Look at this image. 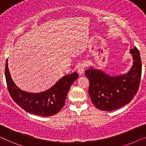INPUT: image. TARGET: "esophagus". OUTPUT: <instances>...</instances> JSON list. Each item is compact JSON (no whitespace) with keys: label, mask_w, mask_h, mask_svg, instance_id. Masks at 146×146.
<instances>
[{"label":"esophagus","mask_w":146,"mask_h":146,"mask_svg":"<svg viewBox=\"0 0 146 146\" xmlns=\"http://www.w3.org/2000/svg\"><path fill=\"white\" fill-rule=\"evenodd\" d=\"M86 65L84 63H82L80 64H79L78 68V73L79 74V75H82L84 73Z\"/></svg>","instance_id":"esophagus-1"}]
</instances>
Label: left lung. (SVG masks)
Wrapping results in <instances>:
<instances>
[{
	"label": "left lung",
	"instance_id": "left-lung-1",
	"mask_svg": "<svg viewBox=\"0 0 146 146\" xmlns=\"http://www.w3.org/2000/svg\"><path fill=\"white\" fill-rule=\"evenodd\" d=\"M133 64L127 73L110 75L90 66L85 71L89 80L88 93L92 102L103 111H112L129 103L136 94L141 76V61L137 48L129 50Z\"/></svg>",
	"mask_w": 146,
	"mask_h": 146
}]
</instances>
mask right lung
<instances>
[{
  "label": "right lung",
  "mask_w": 146,
  "mask_h": 146,
  "mask_svg": "<svg viewBox=\"0 0 146 146\" xmlns=\"http://www.w3.org/2000/svg\"><path fill=\"white\" fill-rule=\"evenodd\" d=\"M5 77L10 94L19 106L33 114L39 116H51L56 114L64 106L70 88L78 78V74L74 72L64 76L54 85L42 92H29L23 90L16 85L10 74L7 60Z\"/></svg>",
  "instance_id": "1"
}]
</instances>
